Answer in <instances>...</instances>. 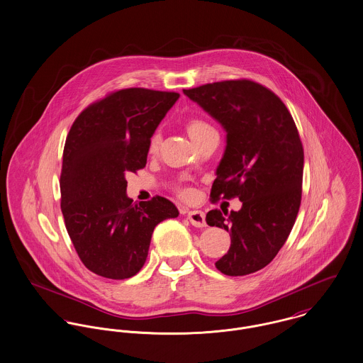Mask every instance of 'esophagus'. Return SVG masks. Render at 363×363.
I'll list each match as a JSON object with an SVG mask.
<instances>
[{
  "label": "esophagus",
  "instance_id": "34e87169",
  "mask_svg": "<svg viewBox=\"0 0 363 363\" xmlns=\"http://www.w3.org/2000/svg\"><path fill=\"white\" fill-rule=\"evenodd\" d=\"M188 220L191 221V223L196 226V228H203L206 226V216L203 211L200 210H194V211H189L188 213Z\"/></svg>",
  "mask_w": 363,
  "mask_h": 363
}]
</instances>
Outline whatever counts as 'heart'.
<instances>
[{
	"instance_id": "b5f03b06",
	"label": "heart",
	"mask_w": 363,
	"mask_h": 363,
	"mask_svg": "<svg viewBox=\"0 0 363 363\" xmlns=\"http://www.w3.org/2000/svg\"><path fill=\"white\" fill-rule=\"evenodd\" d=\"M185 128H186L189 137L192 138L195 143H199L200 140L207 138L208 135L217 134L216 128L208 121H206L203 118H199V117L189 118L185 124ZM160 143H162V134L159 131H156V133L152 134L149 143H147L149 153H156L160 147ZM179 195L182 196L184 199H191L194 196V192L191 189H182L179 192Z\"/></svg>"
}]
</instances>
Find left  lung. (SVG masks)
Segmentation results:
<instances>
[{"label": "left lung", "instance_id": "8db88e82", "mask_svg": "<svg viewBox=\"0 0 363 363\" xmlns=\"http://www.w3.org/2000/svg\"><path fill=\"white\" fill-rule=\"evenodd\" d=\"M184 94L226 131V147L211 199L239 197V211L211 210L210 226L230 233V247L216 262L228 277L267 267L279 252L301 204L304 149L279 96L251 80L204 84Z\"/></svg>", "mask_w": 363, "mask_h": 363}]
</instances>
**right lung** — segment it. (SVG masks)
Here are the masks:
<instances>
[{"mask_svg": "<svg viewBox=\"0 0 363 363\" xmlns=\"http://www.w3.org/2000/svg\"><path fill=\"white\" fill-rule=\"evenodd\" d=\"M178 98L146 88L114 91L85 108L69 131L60 208L80 259L99 277L137 275L156 225L179 214L166 197L134 204L125 194V175L146 166L149 140Z\"/></svg>", "mask_w": 363, "mask_h": 363, "instance_id": "add662e5", "label": "right lung"}]
</instances>
